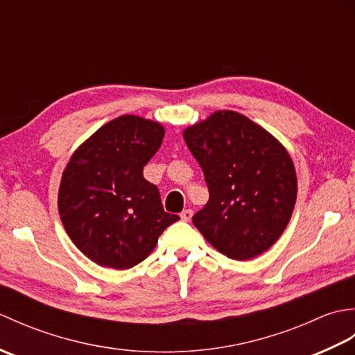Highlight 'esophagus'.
I'll list each match as a JSON object with an SVG mask.
<instances>
[{
    "label": "esophagus",
    "mask_w": 355,
    "mask_h": 355,
    "mask_svg": "<svg viewBox=\"0 0 355 355\" xmlns=\"http://www.w3.org/2000/svg\"><path fill=\"white\" fill-rule=\"evenodd\" d=\"M192 215H193V212L191 209H186V210H183L182 214H180V218H182L183 221H191V218H192Z\"/></svg>",
    "instance_id": "34e87169"
}]
</instances>
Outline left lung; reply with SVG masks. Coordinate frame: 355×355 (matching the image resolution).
Returning <instances> with one entry per match:
<instances>
[{
    "label": "left lung",
    "instance_id": "1",
    "mask_svg": "<svg viewBox=\"0 0 355 355\" xmlns=\"http://www.w3.org/2000/svg\"><path fill=\"white\" fill-rule=\"evenodd\" d=\"M183 137L205 172L209 201L192 218L218 252L244 261L282 235L297 197L291 157L279 140L235 111H216Z\"/></svg>",
    "mask_w": 355,
    "mask_h": 355
}]
</instances>
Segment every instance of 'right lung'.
Instances as JSON below:
<instances>
[{"mask_svg": "<svg viewBox=\"0 0 355 355\" xmlns=\"http://www.w3.org/2000/svg\"><path fill=\"white\" fill-rule=\"evenodd\" d=\"M164 128L120 116L74 150L58 195L70 239L97 266L125 270L150 254L158 236L180 220L164 212L157 186L143 177L160 148Z\"/></svg>", "mask_w": 355, "mask_h": 355, "instance_id": "1", "label": "right lung"}]
</instances>
